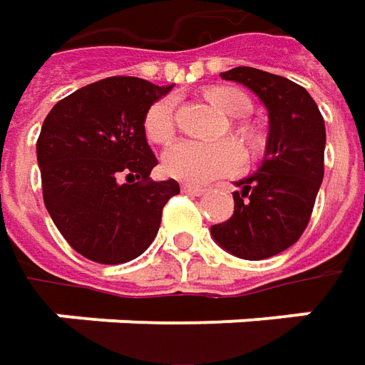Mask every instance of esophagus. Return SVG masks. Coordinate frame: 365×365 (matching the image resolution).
<instances>
[{"mask_svg": "<svg viewBox=\"0 0 365 365\" xmlns=\"http://www.w3.org/2000/svg\"><path fill=\"white\" fill-rule=\"evenodd\" d=\"M182 192H187V195H192V197H201L207 192L205 187H197V185H182Z\"/></svg>", "mask_w": 365, "mask_h": 365, "instance_id": "esophagus-1", "label": "esophagus"}]
</instances>
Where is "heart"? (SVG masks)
Returning a JSON list of instances; mask_svg holds the SVG:
<instances>
[{
	"mask_svg": "<svg viewBox=\"0 0 365 365\" xmlns=\"http://www.w3.org/2000/svg\"><path fill=\"white\" fill-rule=\"evenodd\" d=\"M209 103L217 107L232 120H245L252 113V101L244 91L233 87H209L205 89ZM144 133L154 144H166L176 132V99L162 97L148 107L144 113ZM233 135L244 144L245 150L258 154L264 150V135L258 128L235 121L232 125ZM244 166V152L233 140L219 142H192L182 140L168 148L162 156L164 173L187 185H205L219 176L235 175Z\"/></svg>",
	"mask_w": 365,
	"mask_h": 365,
	"instance_id": "obj_1",
	"label": "heart"
}]
</instances>
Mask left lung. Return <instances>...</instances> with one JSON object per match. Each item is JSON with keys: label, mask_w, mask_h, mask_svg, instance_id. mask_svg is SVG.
Returning a JSON list of instances; mask_svg holds the SVG:
<instances>
[{"label": "left lung", "mask_w": 365, "mask_h": 365, "mask_svg": "<svg viewBox=\"0 0 365 365\" xmlns=\"http://www.w3.org/2000/svg\"><path fill=\"white\" fill-rule=\"evenodd\" d=\"M221 78L258 95L270 135L258 173L235 182L233 215L211 225V235L237 258H272L297 244L311 221L325 173V121L307 89L288 78L252 66H235Z\"/></svg>", "instance_id": "1"}]
</instances>
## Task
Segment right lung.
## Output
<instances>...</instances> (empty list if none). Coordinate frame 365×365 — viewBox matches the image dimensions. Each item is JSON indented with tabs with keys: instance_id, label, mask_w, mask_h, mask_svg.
<instances>
[{
	"instance_id": "add662e5",
	"label": "right lung",
	"mask_w": 365,
	"mask_h": 365,
	"mask_svg": "<svg viewBox=\"0 0 365 365\" xmlns=\"http://www.w3.org/2000/svg\"><path fill=\"white\" fill-rule=\"evenodd\" d=\"M170 87L109 77L52 107L36 142L42 197L68 245L99 264H123L154 242L162 209L180 192L175 178L154 182L158 164L144 113Z\"/></svg>"
}]
</instances>
